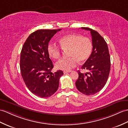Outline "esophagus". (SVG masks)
<instances>
[{
  "mask_svg": "<svg viewBox=\"0 0 128 128\" xmlns=\"http://www.w3.org/2000/svg\"><path fill=\"white\" fill-rule=\"evenodd\" d=\"M71 71V70H70V71H63V73H64V74H65L68 73V72H70Z\"/></svg>",
  "mask_w": 128,
  "mask_h": 128,
  "instance_id": "34e87169",
  "label": "esophagus"
}]
</instances>
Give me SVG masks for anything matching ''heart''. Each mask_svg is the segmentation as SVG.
Wrapping results in <instances>:
<instances>
[{"label":"heart","instance_id":"obj_1","mask_svg":"<svg viewBox=\"0 0 128 128\" xmlns=\"http://www.w3.org/2000/svg\"><path fill=\"white\" fill-rule=\"evenodd\" d=\"M63 48H70L68 58L60 59L56 63L58 69L69 71L90 57L93 50V43L90 38L76 34H69L59 39ZM56 42L50 41L47 46V52L52 58L58 59L62 54V48Z\"/></svg>","mask_w":128,"mask_h":128}]
</instances>
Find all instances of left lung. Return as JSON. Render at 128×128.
I'll list each match as a JSON object with an SVG mask.
<instances>
[{"label":"left lung","instance_id":"8db88e82","mask_svg":"<svg viewBox=\"0 0 128 128\" xmlns=\"http://www.w3.org/2000/svg\"><path fill=\"white\" fill-rule=\"evenodd\" d=\"M81 28L90 32L93 50L81 68L89 72L83 74L78 71V78L75 85L82 93L90 96L102 90L108 81L111 68L110 56L106 42L96 31L86 27Z\"/></svg>","mask_w":128,"mask_h":128}]
</instances>
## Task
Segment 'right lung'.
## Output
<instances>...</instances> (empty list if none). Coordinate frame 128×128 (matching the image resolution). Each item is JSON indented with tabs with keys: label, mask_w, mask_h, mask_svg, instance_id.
<instances>
[{
	"label": "right lung",
	"mask_w": 128,
	"mask_h": 128,
	"mask_svg": "<svg viewBox=\"0 0 128 128\" xmlns=\"http://www.w3.org/2000/svg\"><path fill=\"white\" fill-rule=\"evenodd\" d=\"M61 29H40L32 33L22 47L20 56L21 75L32 93L41 98L50 97L57 90L62 70L53 73V65L47 52L48 42Z\"/></svg>",
	"instance_id": "1"
}]
</instances>
